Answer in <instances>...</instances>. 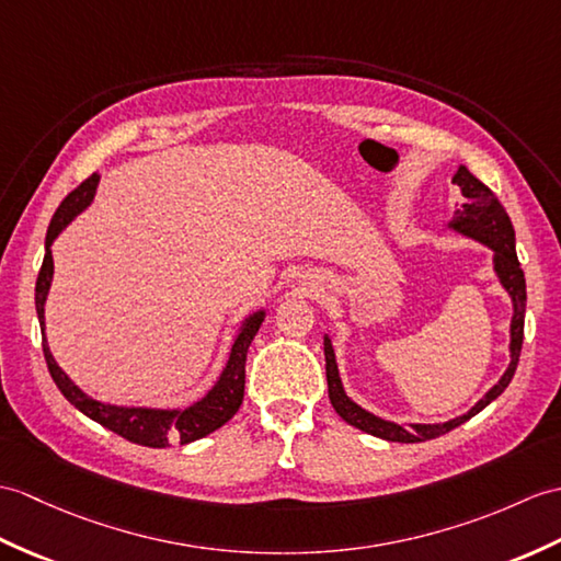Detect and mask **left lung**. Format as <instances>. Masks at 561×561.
I'll use <instances>...</instances> for the list:
<instances>
[{
    "mask_svg": "<svg viewBox=\"0 0 561 561\" xmlns=\"http://www.w3.org/2000/svg\"><path fill=\"white\" fill-rule=\"evenodd\" d=\"M454 186H459L463 193V203L457 210V217H454L451 227L466 233V237L478 239L488 243L494 251V272L500 275V282L506 291H510L512 301H514V318H512V363L506 373L502 375V380L494 385L485 399H480L476 407L459 415V419L447 421V423H437V425H411V427H401L397 423H389L377 419V415L363 411L358 403L351 401L344 394V387L340 380V373H336V360H334V351L328 336H324V370H328V389H330V401L334 411L342 415V419L354 425L363 433L382 437L389 442H425V439H435L439 435L449 433V430L459 427L468 419H473L476 413L483 411L490 401L497 399L506 387H510L512 377L518 366V356H520V346H524V318H526V277L524 270L518 265L516 249H514V227L512 219L506 215L502 203L497 201L483 181L476 179L466 167H459V172L451 179Z\"/></svg>",
    "mask_w": 561,
    "mask_h": 561,
    "instance_id": "obj_1",
    "label": "left lung"
}]
</instances>
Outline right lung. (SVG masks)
<instances>
[{"mask_svg":"<svg viewBox=\"0 0 561 561\" xmlns=\"http://www.w3.org/2000/svg\"><path fill=\"white\" fill-rule=\"evenodd\" d=\"M98 179L100 176L93 174L88 176L81 186H76L67 198L61 201L47 229L45 260L35 282V308H37V320H41V330H43V351H45L49 375L59 387V392L67 397L78 411L85 413L88 419H93L102 427L112 430V433L122 435L124 439L136 442V445H142V447H158V449L169 447L172 442L188 445L193 439H201L205 435L215 433L217 427L225 425L231 415L239 411L243 401V387H245V356H249V346L253 342V336L257 334V328L263 324L265 312L263 310L253 312V316L243 322L237 342L231 346L227 368L221 373L219 382L213 387L210 394L184 411L119 409V407H110V403H100L95 399L85 397L81 389H78L67 375H64V370L57 366L55 358L49 354V346L45 342V298L49 291L51 272H55L49 245L59 237V231L67 227L90 201H93Z\"/></svg>","mask_w":561,"mask_h":561,"instance_id":"add662e5","label":"right lung"}]
</instances>
